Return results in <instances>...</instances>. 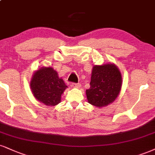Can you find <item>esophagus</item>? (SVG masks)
<instances>
[{
    "label": "esophagus",
    "mask_w": 155,
    "mask_h": 155,
    "mask_svg": "<svg viewBox=\"0 0 155 155\" xmlns=\"http://www.w3.org/2000/svg\"><path fill=\"white\" fill-rule=\"evenodd\" d=\"M72 87H74V88H80V87H81V85H80V84L72 83Z\"/></svg>",
    "instance_id": "obj_1"
}]
</instances>
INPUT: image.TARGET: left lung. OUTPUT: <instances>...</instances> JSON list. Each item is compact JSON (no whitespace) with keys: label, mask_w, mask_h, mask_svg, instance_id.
I'll return each mask as SVG.
<instances>
[{"label":"left lung","mask_w":155,"mask_h":155,"mask_svg":"<svg viewBox=\"0 0 155 155\" xmlns=\"http://www.w3.org/2000/svg\"><path fill=\"white\" fill-rule=\"evenodd\" d=\"M90 87L86 90L89 103L97 107H105L115 100L120 92L122 76L113 63L93 66Z\"/></svg>","instance_id":"obj_1"}]
</instances>
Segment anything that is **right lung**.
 Instances as JSON below:
<instances>
[{"instance_id": "obj_1", "label": "right lung", "mask_w": 155, "mask_h": 155, "mask_svg": "<svg viewBox=\"0 0 155 155\" xmlns=\"http://www.w3.org/2000/svg\"><path fill=\"white\" fill-rule=\"evenodd\" d=\"M30 87L39 102L45 105L55 106L61 102V95L67 86L52 67H42L33 74Z\"/></svg>"}]
</instances>
